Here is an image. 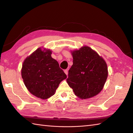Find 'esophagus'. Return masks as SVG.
I'll use <instances>...</instances> for the list:
<instances>
[{
    "mask_svg": "<svg viewBox=\"0 0 133 133\" xmlns=\"http://www.w3.org/2000/svg\"><path fill=\"white\" fill-rule=\"evenodd\" d=\"M64 73L66 74L67 75H68V74H69V72H68V70H65L64 71Z\"/></svg>",
    "mask_w": 133,
    "mask_h": 133,
    "instance_id": "1",
    "label": "esophagus"
}]
</instances>
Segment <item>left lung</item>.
<instances>
[{
	"label": "left lung",
	"instance_id": "1",
	"mask_svg": "<svg viewBox=\"0 0 133 133\" xmlns=\"http://www.w3.org/2000/svg\"><path fill=\"white\" fill-rule=\"evenodd\" d=\"M73 64L66 79L75 95L82 99L92 98L103 89L108 76L105 61L89 46L71 51Z\"/></svg>",
	"mask_w": 133,
	"mask_h": 133
}]
</instances>
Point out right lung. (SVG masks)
Segmentation results:
<instances>
[{
    "mask_svg": "<svg viewBox=\"0 0 133 133\" xmlns=\"http://www.w3.org/2000/svg\"><path fill=\"white\" fill-rule=\"evenodd\" d=\"M51 54L50 49L39 47L22 64L21 74L26 88L31 94L42 99L54 95L59 84L67 78Z\"/></svg>",
    "mask_w": 133,
    "mask_h": 133,
    "instance_id": "right-lung-1",
    "label": "right lung"
}]
</instances>
